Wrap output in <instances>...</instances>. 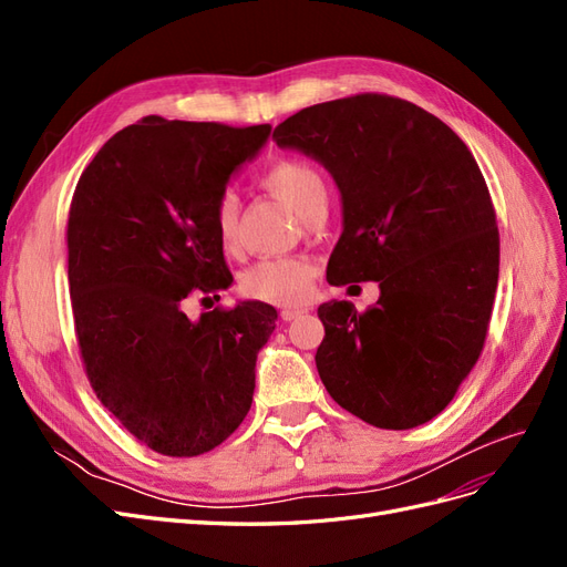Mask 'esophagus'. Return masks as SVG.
<instances>
[{"instance_id": "obj_1", "label": "esophagus", "mask_w": 567, "mask_h": 567, "mask_svg": "<svg viewBox=\"0 0 567 567\" xmlns=\"http://www.w3.org/2000/svg\"><path fill=\"white\" fill-rule=\"evenodd\" d=\"M302 315V310H290V307H288V310H281V319L284 321H293V319H298Z\"/></svg>"}]
</instances>
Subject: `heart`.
Returning <instances> with one entry per match:
<instances>
[{
  "instance_id": "b5f03b06",
  "label": "heart",
  "mask_w": 567,
  "mask_h": 567,
  "mask_svg": "<svg viewBox=\"0 0 567 567\" xmlns=\"http://www.w3.org/2000/svg\"><path fill=\"white\" fill-rule=\"evenodd\" d=\"M260 182L307 221L326 210V179L312 163L302 158H279L265 169ZM213 229L221 250L234 252L238 248V200L234 194H221L215 200ZM312 279L315 265L305 257H267L244 274L241 290L250 300L298 307L310 298Z\"/></svg>"
}]
</instances>
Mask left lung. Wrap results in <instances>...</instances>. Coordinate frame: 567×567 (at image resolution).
I'll return each instance as SVG.
<instances>
[{"label": "left lung", "mask_w": 567, "mask_h": 567, "mask_svg": "<svg viewBox=\"0 0 567 567\" xmlns=\"http://www.w3.org/2000/svg\"><path fill=\"white\" fill-rule=\"evenodd\" d=\"M333 175L342 234L331 286L379 281L364 312L319 305L317 369L331 398L385 431L435 419L485 346L499 281V229L468 146L440 117L388 94H354L274 130Z\"/></svg>", "instance_id": "obj_1"}]
</instances>
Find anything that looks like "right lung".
I'll list each match as a JSON object with an SVG mask.
<instances>
[{"label": "right lung", "mask_w": 567, "mask_h": 567, "mask_svg": "<svg viewBox=\"0 0 567 567\" xmlns=\"http://www.w3.org/2000/svg\"><path fill=\"white\" fill-rule=\"evenodd\" d=\"M269 132L146 115L75 186L65 238L82 364L101 404L165 456L215 450L252 404L277 310L248 300L192 321L182 302L231 286L213 205Z\"/></svg>", "instance_id": "1"}]
</instances>
